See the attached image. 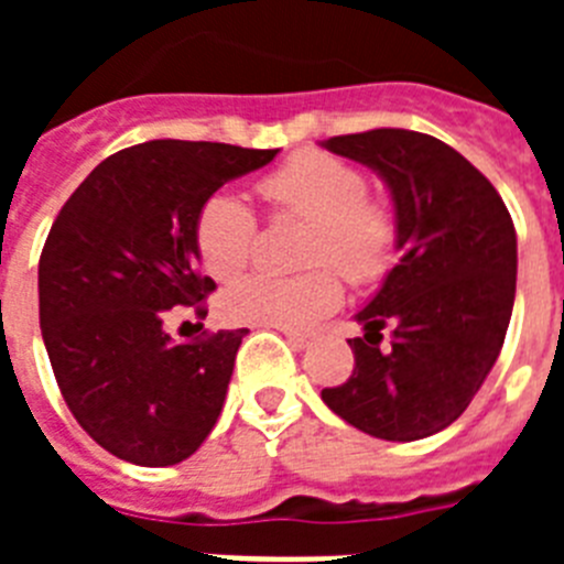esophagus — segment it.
<instances>
[{"mask_svg":"<svg viewBox=\"0 0 564 564\" xmlns=\"http://www.w3.org/2000/svg\"><path fill=\"white\" fill-rule=\"evenodd\" d=\"M285 338L293 344V347H296V350H307V347L316 341V333H311V330H285Z\"/></svg>","mask_w":564,"mask_h":564,"instance_id":"obj_1","label":"esophagus"}]
</instances>
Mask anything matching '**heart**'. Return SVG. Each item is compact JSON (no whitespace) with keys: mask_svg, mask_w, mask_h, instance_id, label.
Returning <instances> with one entry per match:
<instances>
[{"mask_svg":"<svg viewBox=\"0 0 564 564\" xmlns=\"http://www.w3.org/2000/svg\"><path fill=\"white\" fill-rule=\"evenodd\" d=\"M273 214L307 220L305 262H333L350 282H370L383 271L395 242L387 206L367 194V181L352 163L330 152L305 149L257 183ZM194 242L214 279L228 282L246 271L257 246V217L234 194L220 192L203 203ZM341 282L327 265L302 276L253 273L220 299L228 322L299 330L336 311Z\"/></svg>","mask_w":564,"mask_h":564,"instance_id":"1","label":"heart"}]
</instances>
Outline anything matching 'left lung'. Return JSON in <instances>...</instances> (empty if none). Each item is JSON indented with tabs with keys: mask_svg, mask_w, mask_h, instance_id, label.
<instances>
[{
	"mask_svg": "<svg viewBox=\"0 0 564 564\" xmlns=\"http://www.w3.org/2000/svg\"><path fill=\"white\" fill-rule=\"evenodd\" d=\"M322 147L387 183L401 251L356 313V370L322 401L367 435L421 441L466 412L500 356L517 293L514 223L497 188L432 134L370 129Z\"/></svg>",
	"mask_w": 564,
	"mask_h": 564,
	"instance_id": "left-lung-1",
	"label": "left lung"
}]
</instances>
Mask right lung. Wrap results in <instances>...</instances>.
I'll return each mask as SVG.
<instances>
[{
    "instance_id": "add662e5",
    "label": "right lung",
    "mask_w": 564,
    "mask_h": 564,
    "mask_svg": "<svg viewBox=\"0 0 564 564\" xmlns=\"http://www.w3.org/2000/svg\"><path fill=\"white\" fill-rule=\"evenodd\" d=\"M279 149L147 141L109 154L73 192L39 259V322L58 390L98 446L134 466H174L220 417L239 330L174 341L172 307L214 291L194 223L234 177Z\"/></svg>"
}]
</instances>
